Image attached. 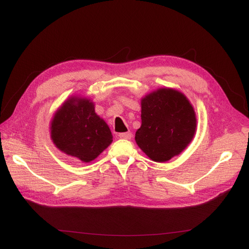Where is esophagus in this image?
<instances>
[{"instance_id": "1", "label": "esophagus", "mask_w": 249, "mask_h": 249, "mask_svg": "<svg viewBox=\"0 0 249 249\" xmlns=\"http://www.w3.org/2000/svg\"><path fill=\"white\" fill-rule=\"evenodd\" d=\"M119 136L121 139H130L131 137H133V134H131L130 131H127V133H122Z\"/></svg>"}]
</instances>
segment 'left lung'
I'll list each match as a JSON object with an SVG mask.
<instances>
[{
  "instance_id": "8db88e82",
  "label": "left lung",
  "mask_w": 249,
  "mask_h": 249,
  "mask_svg": "<svg viewBox=\"0 0 249 249\" xmlns=\"http://www.w3.org/2000/svg\"><path fill=\"white\" fill-rule=\"evenodd\" d=\"M197 130L196 112L188 98L171 88H160L141 98V126L136 143L156 162L178 156Z\"/></svg>"
}]
</instances>
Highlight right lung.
I'll return each mask as SVG.
<instances>
[{
  "instance_id": "add662e5",
  "label": "right lung",
  "mask_w": 249,
  "mask_h": 249,
  "mask_svg": "<svg viewBox=\"0 0 249 249\" xmlns=\"http://www.w3.org/2000/svg\"><path fill=\"white\" fill-rule=\"evenodd\" d=\"M53 144L66 155L89 162L112 143L108 124L95 112L89 98L75 95L67 98L50 122Z\"/></svg>"
}]
</instances>
